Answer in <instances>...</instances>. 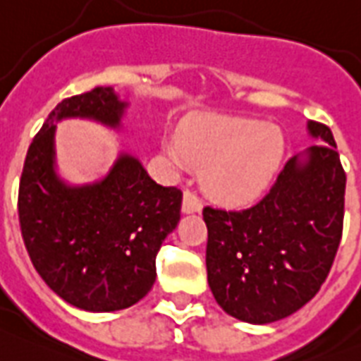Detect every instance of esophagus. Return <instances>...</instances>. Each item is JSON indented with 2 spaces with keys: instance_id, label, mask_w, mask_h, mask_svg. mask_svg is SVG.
I'll list each match as a JSON object with an SVG mask.
<instances>
[{
  "instance_id": "1",
  "label": "esophagus",
  "mask_w": 361,
  "mask_h": 361,
  "mask_svg": "<svg viewBox=\"0 0 361 361\" xmlns=\"http://www.w3.org/2000/svg\"><path fill=\"white\" fill-rule=\"evenodd\" d=\"M201 210H202L201 199H199L193 192L186 190V192H184V199H183V212L184 214H195V212H201Z\"/></svg>"
}]
</instances>
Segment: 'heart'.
<instances>
[{
	"instance_id": "1",
	"label": "heart",
	"mask_w": 361,
	"mask_h": 361,
	"mask_svg": "<svg viewBox=\"0 0 361 361\" xmlns=\"http://www.w3.org/2000/svg\"><path fill=\"white\" fill-rule=\"evenodd\" d=\"M284 134L276 125L247 118L197 116L178 136L162 142L175 168L204 166V188L225 202H245L266 190L284 159Z\"/></svg>"
}]
</instances>
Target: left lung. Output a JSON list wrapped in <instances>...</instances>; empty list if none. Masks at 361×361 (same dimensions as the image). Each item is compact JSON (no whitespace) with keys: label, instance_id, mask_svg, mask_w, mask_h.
Wrapping results in <instances>:
<instances>
[{"label":"left lung","instance_id":"1","mask_svg":"<svg viewBox=\"0 0 361 361\" xmlns=\"http://www.w3.org/2000/svg\"><path fill=\"white\" fill-rule=\"evenodd\" d=\"M308 134L323 144L288 160L255 207L202 210L208 286L217 305L243 323L295 314L314 299L334 264L347 177L332 130L308 121Z\"/></svg>","mask_w":361,"mask_h":361}]
</instances>
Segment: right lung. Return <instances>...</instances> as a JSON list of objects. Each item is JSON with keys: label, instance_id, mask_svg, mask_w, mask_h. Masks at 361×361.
<instances>
[{"label": "right lung", "instance_id": "obj_1", "mask_svg": "<svg viewBox=\"0 0 361 361\" xmlns=\"http://www.w3.org/2000/svg\"><path fill=\"white\" fill-rule=\"evenodd\" d=\"M129 103L110 86L61 101L32 138L23 164L18 216L38 275L86 312H116L144 299L157 252L180 219L183 192L160 186L121 151L101 180L70 184L56 173V123L92 120L120 130Z\"/></svg>", "mask_w": 361, "mask_h": 361}]
</instances>
